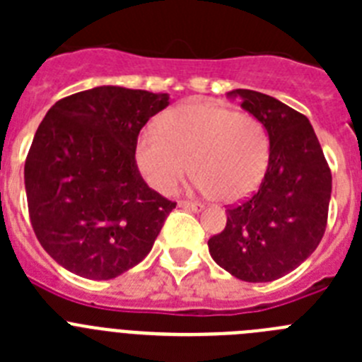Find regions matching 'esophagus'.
Returning <instances> with one entry per match:
<instances>
[{
  "label": "esophagus",
  "mask_w": 362,
  "mask_h": 362,
  "mask_svg": "<svg viewBox=\"0 0 362 362\" xmlns=\"http://www.w3.org/2000/svg\"><path fill=\"white\" fill-rule=\"evenodd\" d=\"M179 206H181V209L196 210V212H199V210H203V204L197 203V201H179Z\"/></svg>",
  "instance_id": "34e87169"
}]
</instances>
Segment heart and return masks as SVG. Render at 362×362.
Wrapping results in <instances>:
<instances>
[{"instance_id": "1", "label": "heart", "mask_w": 362, "mask_h": 362, "mask_svg": "<svg viewBox=\"0 0 362 362\" xmlns=\"http://www.w3.org/2000/svg\"><path fill=\"white\" fill-rule=\"evenodd\" d=\"M270 161V136L263 121L209 101H188L146 129L136 141L143 177L161 194H174L187 175L221 201L248 196L263 181Z\"/></svg>"}]
</instances>
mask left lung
Wrapping results in <instances>:
<instances>
[{"label":"left lung","instance_id":"8db88e82","mask_svg":"<svg viewBox=\"0 0 362 362\" xmlns=\"http://www.w3.org/2000/svg\"><path fill=\"white\" fill-rule=\"evenodd\" d=\"M230 95L267 127L270 161L257 192L226 209L225 230L209 239V250L233 277L268 283L296 270L321 243L332 172L308 117L261 92Z\"/></svg>","mask_w":362,"mask_h":362}]
</instances>
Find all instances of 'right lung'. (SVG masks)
<instances>
[{"instance_id":"obj_1","label":"right lung","mask_w":362,"mask_h":362,"mask_svg":"<svg viewBox=\"0 0 362 362\" xmlns=\"http://www.w3.org/2000/svg\"><path fill=\"white\" fill-rule=\"evenodd\" d=\"M168 94L95 86L59 99L25 161L28 216L47 254L76 276L114 279L152 250L175 209L145 183L136 141Z\"/></svg>"}]
</instances>
